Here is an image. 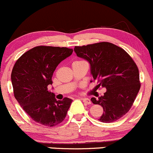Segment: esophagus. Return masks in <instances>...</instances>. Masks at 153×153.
Returning a JSON list of instances; mask_svg holds the SVG:
<instances>
[{
  "mask_svg": "<svg viewBox=\"0 0 153 153\" xmlns=\"http://www.w3.org/2000/svg\"><path fill=\"white\" fill-rule=\"evenodd\" d=\"M81 100L86 104H91V101L89 99H88V98H83V99H81Z\"/></svg>",
  "mask_w": 153,
  "mask_h": 153,
  "instance_id": "obj_1",
  "label": "esophagus"
}]
</instances>
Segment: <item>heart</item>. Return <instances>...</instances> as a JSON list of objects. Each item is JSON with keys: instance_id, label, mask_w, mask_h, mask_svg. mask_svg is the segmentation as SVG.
Listing matches in <instances>:
<instances>
[{"instance_id": "b5f03b06", "label": "heart", "mask_w": 153, "mask_h": 153, "mask_svg": "<svg viewBox=\"0 0 153 153\" xmlns=\"http://www.w3.org/2000/svg\"><path fill=\"white\" fill-rule=\"evenodd\" d=\"M76 62H80V61H76Z\"/></svg>"}]
</instances>
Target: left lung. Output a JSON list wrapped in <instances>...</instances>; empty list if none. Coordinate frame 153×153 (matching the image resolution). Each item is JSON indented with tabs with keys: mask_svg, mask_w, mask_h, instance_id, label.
<instances>
[{
	"mask_svg": "<svg viewBox=\"0 0 153 153\" xmlns=\"http://www.w3.org/2000/svg\"><path fill=\"white\" fill-rule=\"evenodd\" d=\"M74 51L90 63L91 74L98 86L106 89L103 96L91 99L103 108L99 120L114 122L125 115L140 88L139 70L132 58L122 48L106 42L75 47Z\"/></svg>",
	"mask_w": 153,
	"mask_h": 153,
	"instance_id": "1",
	"label": "left lung"
}]
</instances>
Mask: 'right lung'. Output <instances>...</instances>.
I'll return each instance as SVG.
<instances>
[{
    "label": "right lung",
    "instance_id": "right-lung-1",
    "mask_svg": "<svg viewBox=\"0 0 153 153\" xmlns=\"http://www.w3.org/2000/svg\"><path fill=\"white\" fill-rule=\"evenodd\" d=\"M67 47L37 46L23 54L11 73L13 94L20 106L34 122L46 127L58 125L64 120L73 100L57 101L48 90L58 65L71 56Z\"/></svg>",
    "mask_w": 153,
    "mask_h": 153
}]
</instances>
